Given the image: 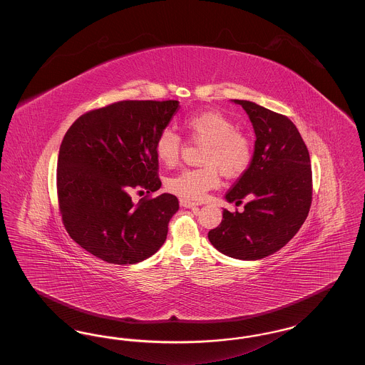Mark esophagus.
I'll use <instances>...</instances> for the list:
<instances>
[{
  "label": "esophagus",
  "mask_w": 365,
  "mask_h": 365,
  "mask_svg": "<svg viewBox=\"0 0 365 365\" xmlns=\"http://www.w3.org/2000/svg\"><path fill=\"white\" fill-rule=\"evenodd\" d=\"M180 205H182L183 208H197V204H195V202H191L189 200H183V198H180Z\"/></svg>",
  "instance_id": "obj_1"
}]
</instances>
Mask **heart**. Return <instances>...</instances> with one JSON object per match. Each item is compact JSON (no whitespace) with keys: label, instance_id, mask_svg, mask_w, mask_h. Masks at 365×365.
<instances>
[{"label":"heart","instance_id":"b5f03b06","mask_svg":"<svg viewBox=\"0 0 365 365\" xmlns=\"http://www.w3.org/2000/svg\"><path fill=\"white\" fill-rule=\"evenodd\" d=\"M183 125L195 143H202L198 168L183 170L167 179L165 187L183 198L198 201L220 183V171L227 178L242 175L253 155L250 138L223 113L204 110L187 116ZM182 150V139L173 130H163L157 135L155 152L165 167H174Z\"/></svg>","mask_w":365,"mask_h":365}]
</instances>
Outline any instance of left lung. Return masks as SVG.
<instances>
[{
  "label": "left lung",
  "instance_id": "1",
  "mask_svg": "<svg viewBox=\"0 0 365 365\" xmlns=\"http://www.w3.org/2000/svg\"><path fill=\"white\" fill-rule=\"evenodd\" d=\"M247 113L256 134L247 170L226 194L243 212L223 210L208 232L210 243L238 260H260L289 242L304 225L312 204V170L305 142L294 123L261 105L232 100Z\"/></svg>",
  "mask_w": 365,
  "mask_h": 365
}]
</instances>
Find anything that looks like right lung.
<instances>
[{
    "label": "right lung",
    "instance_id": "obj_1",
    "mask_svg": "<svg viewBox=\"0 0 365 365\" xmlns=\"http://www.w3.org/2000/svg\"><path fill=\"white\" fill-rule=\"evenodd\" d=\"M179 101H119L82 115L64 135L57 158V195L71 238L109 264H137L163 246L178 198H140L161 187L157 135Z\"/></svg>",
    "mask_w": 365,
    "mask_h": 365
}]
</instances>
